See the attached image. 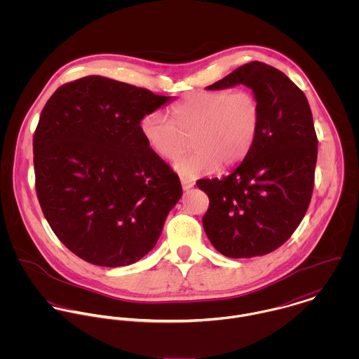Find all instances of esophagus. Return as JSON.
Here are the masks:
<instances>
[{
	"label": "esophagus",
	"instance_id": "34e87169",
	"mask_svg": "<svg viewBox=\"0 0 359 359\" xmlns=\"http://www.w3.org/2000/svg\"><path fill=\"white\" fill-rule=\"evenodd\" d=\"M181 185H182L184 191H188V189H191V188H194V187H195V182H194L192 180H189V178H184V177H181Z\"/></svg>",
	"mask_w": 359,
	"mask_h": 359
}]
</instances>
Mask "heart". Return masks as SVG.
<instances>
[{
  "label": "heart",
  "instance_id": "1",
  "mask_svg": "<svg viewBox=\"0 0 359 359\" xmlns=\"http://www.w3.org/2000/svg\"><path fill=\"white\" fill-rule=\"evenodd\" d=\"M171 121L161 111H151L141 120V133L154 154L171 158L191 134L192 149L178 154L172 167L195 178L221 167L241 163L250 152L261 123V103L249 90L201 91L172 106Z\"/></svg>",
  "mask_w": 359,
  "mask_h": 359
}]
</instances>
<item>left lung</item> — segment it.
<instances>
[{"mask_svg":"<svg viewBox=\"0 0 359 359\" xmlns=\"http://www.w3.org/2000/svg\"><path fill=\"white\" fill-rule=\"evenodd\" d=\"M249 87L261 103L256 141L226 177L199 180L210 199L203 228L225 257L264 256L282 246L307 212L318 140L304 93L280 70L246 63L205 90Z\"/></svg>","mask_w":359,"mask_h":359,"instance_id":"obj_1","label":"left lung"}]
</instances>
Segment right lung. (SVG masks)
<instances>
[{
    "mask_svg": "<svg viewBox=\"0 0 359 359\" xmlns=\"http://www.w3.org/2000/svg\"><path fill=\"white\" fill-rule=\"evenodd\" d=\"M171 100L87 76L46 103L33 138L37 198L55 235L84 261L124 266L156 246L182 187L140 124Z\"/></svg>",
    "mask_w": 359,
    "mask_h": 359,
    "instance_id": "obj_1",
    "label": "right lung"
}]
</instances>
